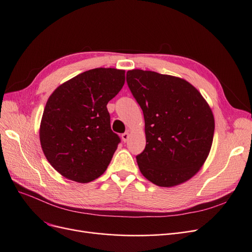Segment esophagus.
<instances>
[{
    "label": "esophagus",
    "mask_w": 252,
    "mask_h": 252,
    "mask_svg": "<svg viewBox=\"0 0 252 252\" xmlns=\"http://www.w3.org/2000/svg\"><path fill=\"white\" fill-rule=\"evenodd\" d=\"M128 139H129V132H124L122 134V140H123V142H127Z\"/></svg>",
    "instance_id": "esophagus-1"
}]
</instances>
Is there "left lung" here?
Returning a JSON list of instances; mask_svg holds the SVG:
<instances>
[{
    "label": "left lung",
    "instance_id": "left-lung-1",
    "mask_svg": "<svg viewBox=\"0 0 252 252\" xmlns=\"http://www.w3.org/2000/svg\"><path fill=\"white\" fill-rule=\"evenodd\" d=\"M126 81L141 106L146 146L136 156L142 174L172 187L200 170L215 133V118L195 87L181 78L155 71H127Z\"/></svg>",
    "mask_w": 252,
    "mask_h": 252
}]
</instances>
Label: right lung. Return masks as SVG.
Returning a JSON list of instances; mask_svg holds the SVG:
<instances>
[{"label": "right lung", "mask_w": 252, "mask_h": 252, "mask_svg": "<svg viewBox=\"0 0 252 252\" xmlns=\"http://www.w3.org/2000/svg\"><path fill=\"white\" fill-rule=\"evenodd\" d=\"M125 83V70L95 68L65 82L49 96L40 141L50 165L66 179L88 183L105 172L121 139L111 130L108 102Z\"/></svg>", "instance_id": "obj_1"}]
</instances>
